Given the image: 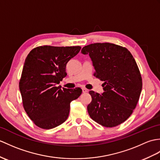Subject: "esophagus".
<instances>
[{"mask_svg":"<svg viewBox=\"0 0 160 160\" xmlns=\"http://www.w3.org/2000/svg\"><path fill=\"white\" fill-rule=\"evenodd\" d=\"M82 92H84V93H85V92H88L87 89L85 88H82Z\"/></svg>","mask_w":160,"mask_h":160,"instance_id":"1","label":"esophagus"}]
</instances>
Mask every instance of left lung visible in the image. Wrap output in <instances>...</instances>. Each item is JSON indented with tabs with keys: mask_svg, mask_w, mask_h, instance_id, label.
I'll return each mask as SVG.
<instances>
[{
	"mask_svg": "<svg viewBox=\"0 0 160 160\" xmlns=\"http://www.w3.org/2000/svg\"><path fill=\"white\" fill-rule=\"evenodd\" d=\"M81 52L89 55L94 76L104 82L102 95L89 91V116L106 128L120 125L132 114L142 91V77L134 58L127 48L110 43L89 44Z\"/></svg>",
	"mask_w": 160,
	"mask_h": 160,
	"instance_id": "1",
	"label": "left lung"
}]
</instances>
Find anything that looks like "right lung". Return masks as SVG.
Wrapping results in <instances>:
<instances>
[{"mask_svg":"<svg viewBox=\"0 0 160 160\" xmlns=\"http://www.w3.org/2000/svg\"><path fill=\"white\" fill-rule=\"evenodd\" d=\"M80 49V46H39L26 58L19 88L26 112L39 128L50 129L64 122L70 103L81 95L80 88L57 87L67 76V63Z\"/></svg>","mask_w":160,"mask_h":160,"instance_id":"1","label":"right lung"}]
</instances>
